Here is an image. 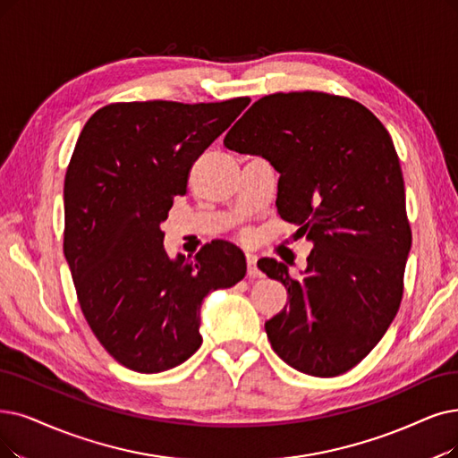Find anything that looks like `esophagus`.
Returning <instances> with one entry per match:
<instances>
[{"label":"esophagus","instance_id":"esophagus-1","mask_svg":"<svg viewBox=\"0 0 458 458\" xmlns=\"http://www.w3.org/2000/svg\"><path fill=\"white\" fill-rule=\"evenodd\" d=\"M246 263H248V276L250 278H259L261 270L258 268V255L246 253Z\"/></svg>","mask_w":458,"mask_h":458}]
</instances>
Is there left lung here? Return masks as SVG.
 I'll return each mask as SVG.
<instances>
[{"mask_svg":"<svg viewBox=\"0 0 458 458\" xmlns=\"http://www.w3.org/2000/svg\"><path fill=\"white\" fill-rule=\"evenodd\" d=\"M224 144L280 173L278 214L314 244L302 280L276 259L258 263L289 295L265 323L272 350L310 376L352 370L398 312L411 248L389 131L350 98L289 91L255 101Z\"/></svg>","mask_w":458,"mask_h":458,"instance_id":"1","label":"left lung"}]
</instances>
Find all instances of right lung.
Listing matches in <instances>:
<instances>
[{
  "label": "right lung",
  "instance_id": "add662e5",
  "mask_svg": "<svg viewBox=\"0 0 458 458\" xmlns=\"http://www.w3.org/2000/svg\"><path fill=\"white\" fill-rule=\"evenodd\" d=\"M248 105L113 103L82 127L64 184V253L91 333L125 369L188 360L203 342V299L244 278V253L225 241L171 259L161 224L193 163Z\"/></svg>",
  "mask_w": 458,
  "mask_h": 458
}]
</instances>
